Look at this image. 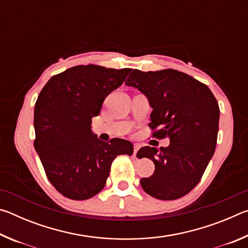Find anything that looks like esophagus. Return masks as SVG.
<instances>
[{
  "label": "esophagus",
  "mask_w": 248,
  "mask_h": 248,
  "mask_svg": "<svg viewBox=\"0 0 248 248\" xmlns=\"http://www.w3.org/2000/svg\"><path fill=\"white\" fill-rule=\"evenodd\" d=\"M141 148V145L140 144H138V143H136L134 144V146H133V156L136 157V155H137V152L138 151H139V149Z\"/></svg>",
  "instance_id": "34e87169"
}]
</instances>
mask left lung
Here are the masks:
<instances>
[{
  "label": "left lung",
  "instance_id": "1",
  "mask_svg": "<svg viewBox=\"0 0 248 248\" xmlns=\"http://www.w3.org/2000/svg\"><path fill=\"white\" fill-rule=\"evenodd\" d=\"M125 85L136 87L149 99L151 123L157 139L169 138L167 148L144 146L137 156L152 159L155 170L140 184L161 200L182 198L200 182L216 150L220 109L205 84L177 70L142 72L133 70Z\"/></svg>",
  "mask_w": 248,
  "mask_h": 248
}]
</instances>
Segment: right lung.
<instances>
[{"mask_svg":"<svg viewBox=\"0 0 248 248\" xmlns=\"http://www.w3.org/2000/svg\"><path fill=\"white\" fill-rule=\"evenodd\" d=\"M131 69L77 65L49 79L35 105V150L49 182L69 199H90L103 189L117 155H132L133 144L92 132L105 98Z\"/></svg>","mask_w":248,"mask_h":248,"instance_id":"right-lung-1","label":"right lung"}]
</instances>
